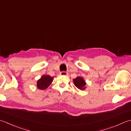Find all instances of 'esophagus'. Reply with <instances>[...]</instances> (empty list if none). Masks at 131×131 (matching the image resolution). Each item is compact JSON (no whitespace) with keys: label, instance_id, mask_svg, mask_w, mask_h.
Masks as SVG:
<instances>
[{"label":"esophagus","instance_id":"34e87169","mask_svg":"<svg viewBox=\"0 0 131 131\" xmlns=\"http://www.w3.org/2000/svg\"><path fill=\"white\" fill-rule=\"evenodd\" d=\"M60 74H61V75H63V76H64V75H68V72H66V71H61V72Z\"/></svg>","mask_w":131,"mask_h":131}]
</instances>
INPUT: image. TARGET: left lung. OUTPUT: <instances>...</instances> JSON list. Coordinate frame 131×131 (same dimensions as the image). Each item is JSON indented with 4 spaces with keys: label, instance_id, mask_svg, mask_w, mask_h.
I'll use <instances>...</instances> for the list:
<instances>
[{
    "label": "left lung",
    "instance_id": "1",
    "mask_svg": "<svg viewBox=\"0 0 131 131\" xmlns=\"http://www.w3.org/2000/svg\"><path fill=\"white\" fill-rule=\"evenodd\" d=\"M73 80L74 85H75L78 88H79L80 90H83L85 88V87H84V86L86 84V83L82 78L78 77L76 78L75 79H74Z\"/></svg>",
    "mask_w": 131,
    "mask_h": 131
}]
</instances>
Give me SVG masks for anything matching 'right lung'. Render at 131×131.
Returning a JSON list of instances; mask_svg holds the SVG:
<instances>
[{"instance_id": "1", "label": "right lung", "mask_w": 131, "mask_h": 131, "mask_svg": "<svg viewBox=\"0 0 131 131\" xmlns=\"http://www.w3.org/2000/svg\"><path fill=\"white\" fill-rule=\"evenodd\" d=\"M53 81V78L49 75H43L38 80L37 87L40 90H45L51 84Z\"/></svg>"}]
</instances>
